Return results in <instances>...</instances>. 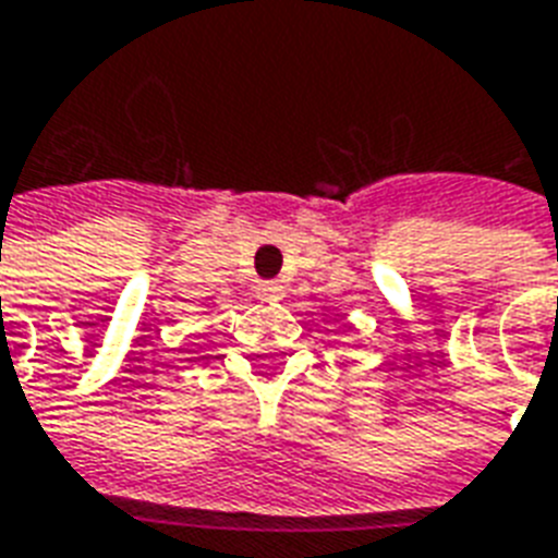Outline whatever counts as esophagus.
I'll use <instances>...</instances> for the list:
<instances>
[{
  "label": "esophagus",
  "instance_id": "esophagus-1",
  "mask_svg": "<svg viewBox=\"0 0 558 558\" xmlns=\"http://www.w3.org/2000/svg\"><path fill=\"white\" fill-rule=\"evenodd\" d=\"M258 296H262V300H276V296H282V284H279V282H262V284H258Z\"/></svg>",
  "mask_w": 558,
  "mask_h": 558
}]
</instances>
